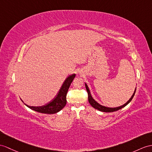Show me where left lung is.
Masks as SVG:
<instances>
[{"label": "left lung", "instance_id": "left-lung-1", "mask_svg": "<svg viewBox=\"0 0 152 152\" xmlns=\"http://www.w3.org/2000/svg\"><path fill=\"white\" fill-rule=\"evenodd\" d=\"M85 86H86V90H87V92H88V101H89V102H90V104L91 105L92 107H94V108L97 109V110H98L99 111H101V112H115V111H117V110H120L121 108H124V106H126L128 104H129V102L132 101L133 97H134L135 94V91H136V89H135L134 93V94H133V95L132 96V97L129 99V101L126 103H125L124 105L121 106H119V107H117V108H108V107H105V106H102L101 104H99V103H97V102H96L95 100L93 98H92L91 95V94H90V90H89V88H88L86 84H85Z\"/></svg>", "mask_w": 152, "mask_h": 152}]
</instances>
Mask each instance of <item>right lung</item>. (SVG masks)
<instances>
[{
	"label": "right lung",
	"mask_w": 152,
	"mask_h": 152,
	"mask_svg": "<svg viewBox=\"0 0 152 152\" xmlns=\"http://www.w3.org/2000/svg\"><path fill=\"white\" fill-rule=\"evenodd\" d=\"M75 75L73 74L72 75H69L67 79L64 81V84L61 88L59 93L57 95V97L55 98L52 101L48 103L46 105L39 107L30 106L26 105L28 108L30 109L36 111L37 112L47 113V114H53L58 112L62 108H64L66 104V95L68 91L70 84L72 83L73 79L75 78Z\"/></svg>",
	"instance_id": "add662e5"
}]
</instances>
